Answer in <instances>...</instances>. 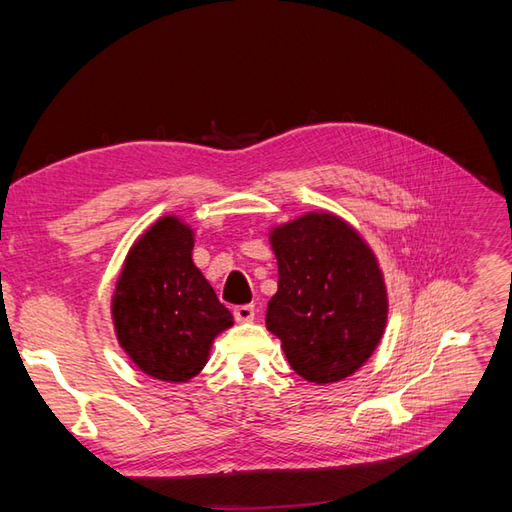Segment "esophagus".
Listing matches in <instances>:
<instances>
[{"label": "esophagus", "instance_id": "obj_1", "mask_svg": "<svg viewBox=\"0 0 512 512\" xmlns=\"http://www.w3.org/2000/svg\"><path fill=\"white\" fill-rule=\"evenodd\" d=\"M232 314H235L237 322H252L256 316V309H254V305H237L235 309H232Z\"/></svg>", "mask_w": 512, "mask_h": 512}]
</instances>
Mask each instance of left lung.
<instances>
[{"label": "left lung", "mask_w": 512, "mask_h": 512, "mask_svg": "<svg viewBox=\"0 0 512 512\" xmlns=\"http://www.w3.org/2000/svg\"><path fill=\"white\" fill-rule=\"evenodd\" d=\"M277 292L267 329L290 367L316 384L352 376L380 344L389 301L378 260L333 213H305L271 230Z\"/></svg>", "instance_id": "left-lung-1"}]
</instances>
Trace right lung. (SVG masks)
I'll return each instance as SVG.
<instances>
[{
	"label": "right lung",
	"mask_w": 512,
	"mask_h": 512,
	"mask_svg": "<svg viewBox=\"0 0 512 512\" xmlns=\"http://www.w3.org/2000/svg\"><path fill=\"white\" fill-rule=\"evenodd\" d=\"M194 232L166 215L138 239L113 294V324L121 348L147 376L188 382L207 365L213 339L232 327L194 265Z\"/></svg>",
	"instance_id": "add662e5"
}]
</instances>
